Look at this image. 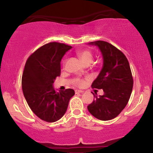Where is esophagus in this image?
<instances>
[{"label":"esophagus","instance_id":"34e87169","mask_svg":"<svg viewBox=\"0 0 153 153\" xmlns=\"http://www.w3.org/2000/svg\"><path fill=\"white\" fill-rule=\"evenodd\" d=\"M75 94H82L84 91L81 90H75Z\"/></svg>","mask_w":153,"mask_h":153}]
</instances>
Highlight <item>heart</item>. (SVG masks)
Instances as JSON below:
<instances>
[{
  "instance_id": "1",
  "label": "heart",
  "mask_w": 153,
  "mask_h": 153,
  "mask_svg": "<svg viewBox=\"0 0 153 153\" xmlns=\"http://www.w3.org/2000/svg\"><path fill=\"white\" fill-rule=\"evenodd\" d=\"M77 54H78L79 58L81 59V61L83 63L86 62H91V60H92L93 54L88 50L78 51L77 52ZM75 84H77V85H81V84H82V81L79 80V79H77L75 80Z\"/></svg>"
}]
</instances>
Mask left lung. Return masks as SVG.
I'll use <instances>...</instances> for the list:
<instances>
[{
    "label": "left lung",
    "instance_id": "1",
    "mask_svg": "<svg viewBox=\"0 0 153 153\" xmlns=\"http://www.w3.org/2000/svg\"><path fill=\"white\" fill-rule=\"evenodd\" d=\"M99 48L103 66L91 87L103 89V95L95 96L88 110L96 119L108 121L115 118L127 106L133 87V78L127 57L117 47L104 41L88 44Z\"/></svg>",
    "mask_w": 153,
    "mask_h": 153
}]
</instances>
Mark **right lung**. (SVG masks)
<instances>
[{"mask_svg": "<svg viewBox=\"0 0 153 153\" xmlns=\"http://www.w3.org/2000/svg\"><path fill=\"white\" fill-rule=\"evenodd\" d=\"M72 48L62 43L50 42L36 50L26 61L22 75V90L29 106L39 118L54 122L65 114L73 89L56 91L53 83L60 75V62Z\"/></svg>", "mask_w": 153, "mask_h": 153, "instance_id": "add662e5", "label": "right lung"}]
</instances>
